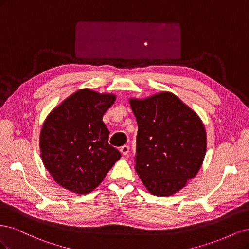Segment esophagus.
I'll use <instances>...</instances> for the list:
<instances>
[{
    "label": "esophagus",
    "instance_id": "34e87169",
    "mask_svg": "<svg viewBox=\"0 0 249 249\" xmlns=\"http://www.w3.org/2000/svg\"><path fill=\"white\" fill-rule=\"evenodd\" d=\"M120 153H122L124 156H126L130 153V146L129 145H124L120 147Z\"/></svg>",
    "mask_w": 249,
    "mask_h": 249
}]
</instances>
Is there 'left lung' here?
<instances>
[{
  "label": "left lung",
  "instance_id": "1",
  "mask_svg": "<svg viewBox=\"0 0 249 249\" xmlns=\"http://www.w3.org/2000/svg\"><path fill=\"white\" fill-rule=\"evenodd\" d=\"M130 104L138 124L136 171L150 193L169 196L197 175L207 149L205 126L170 92Z\"/></svg>",
  "mask_w": 249,
  "mask_h": 249
}]
</instances>
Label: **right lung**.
I'll return each instance as SVG.
<instances>
[{
    "instance_id": "1",
    "label": "right lung",
    "mask_w": 249,
    "mask_h": 249,
    "mask_svg": "<svg viewBox=\"0 0 249 249\" xmlns=\"http://www.w3.org/2000/svg\"><path fill=\"white\" fill-rule=\"evenodd\" d=\"M115 95L81 89L47 117L40 133L44 166L56 182L74 193L86 194L99 186L122 157L109 144L103 115Z\"/></svg>"
}]
</instances>
